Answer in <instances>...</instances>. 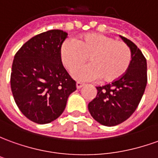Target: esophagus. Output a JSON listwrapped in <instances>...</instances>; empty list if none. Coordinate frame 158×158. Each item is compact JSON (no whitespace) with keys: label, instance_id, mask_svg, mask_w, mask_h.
Listing matches in <instances>:
<instances>
[{"label":"esophagus","instance_id":"obj_1","mask_svg":"<svg viewBox=\"0 0 158 158\" xmlns=\"http://www.w3.org/2000/svg\"><path fill=\"white\" fill-rule=\"evenodd\" d=\"M84 86H85V84H84V83H81V82H80V81H77V89H81V88L84 87Z\"/></svg>","mask_w":158,"mask_h":158}]
</instances>
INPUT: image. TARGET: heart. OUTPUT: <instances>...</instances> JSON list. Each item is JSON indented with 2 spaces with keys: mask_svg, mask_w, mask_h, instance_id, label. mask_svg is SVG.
I'll return each instance as SVG.
<instances>
[{
  "mask_svg": "<svg viewBox=\"0 0 158 158\" xmlns=\"http://www.w3.org/2000/svg\"><path fill=\"white\" fill-rule=\"evenodd\" d=\"M88 56L91 63L73 72L77 80L115 81L127 73L131 62V49L126 43L100 33H87L62 44V62L69 71L83 64Z\"/></svg>",
  "mask_w": 158,
  "mask_h": 158,
  "instance_id": "obj_1",
  "label": "heart"
}]
</instances>
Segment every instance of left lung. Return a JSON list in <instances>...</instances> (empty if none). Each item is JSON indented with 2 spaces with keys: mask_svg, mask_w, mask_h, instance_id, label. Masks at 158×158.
Listing matches in <instances>:
<instances>
[{
  "mask_svg": "<svg viewBox=\"0 0 158 158\" xmlns=\"http://www.w3.org/2000/svg\"><path fill=\"white\" fill-rule=\"evenodd\" d=\"M120 38L131 49V65L118 80L96 87L97 95L88 106L91 116L106 127L117 126L134 113L147 84V63L143 53L131 40Z\"/></svg>",
  "mask_w": 158,
  "mask_h": 158,
  "instance_id": "obj_1",
  "label": "left lung"
}]
</instances>
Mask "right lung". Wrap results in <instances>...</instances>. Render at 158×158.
Masks as SVG:
<instances>
[{
  "instance_id": "obj_1",
  "label": "right lung",
  "mask_w": 158,
  "mask_h": 158,
  "mask_svg": "<svg viewBox=\"0 0 158 158\" xmlns=\"http://www.w3.org/2000/svg\"><path fill=\"white\" fill-rule=\"evenodd\" d=\"M68 33L50 30L32 37L15 54L11 89L27 118L38 124L55 120L65 109L76 81L62 64L61 46Z\"/></svg>"
}]
</instances>
